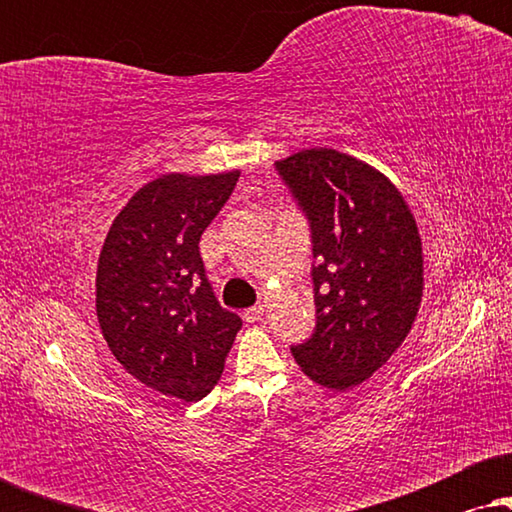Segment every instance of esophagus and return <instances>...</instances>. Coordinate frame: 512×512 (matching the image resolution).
Wrapping results in <instances>:
<instances>
[{
  "mask_svg": "<svg viewBox=\"0 0 512 512\" xmlns=\"http://www.w3.org/2000/svg\"><path fill=\"white\" fill-rule=\"evenodd\" d=\"M263 312H265L263 305H254V307H249V310H244V319L254 324V321L263 319Z\"/></svg>",
  "mask_w": 512,
  "mask_h": 512,
  "instance_id": "1",
  "label": "esophagus"
}]
</instances>
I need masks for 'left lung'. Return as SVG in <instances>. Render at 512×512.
<instances>
[{"mask_svg": "<svg viewBox=\"0 0 512 512\" xmlns=\"http://www.w3.org/2000/svg\"><path fill=\"white\" fill-rule=\"evenodd\" d=\"M275 170L312 240L314 331L291 354L328 389L361 384L410 333L422 300V242L403 195L373 167L307 149Z\"/></svg>", "mask_w": 512, "mask_h": 512, "instance_id": "8db88e82", "label": "left lung"}]
</instances>
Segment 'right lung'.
Instances as JSON below:
<instances>
[{
    "label": "right lung",
    "instance_id": "1",
    "mask_svg": "<svg viewBox=\"0 0 512 512\" xmlns=\"http://www.w3.org/2000/svg\"><path fill=\"white\" fill-rule=\"evenodd\" d=\"M240 172L163 174L111 223L97 263V319L116 361L146 387L181 401L214 389L242 319L221 307L200 237Z\"/></svg>",
    "mask_w": 512,
    "mask_h": 512
}]
</instances>
